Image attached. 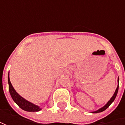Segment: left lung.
<instances>
[{
	"label": "left lung",
	"mask_w": 125,
	"mask_h": 125,
	"mask_svg": "<svg viewBox=\"0 0 125 125\" xmlns=\"http://www.w3.org/2000/svg\"><path fill=\"white\" fill-rule=\"evenodd\" d=\"M118 82H119V79H118ZM118 88H119V86L118 85V87H117V88H116V90H115V93H114V94H113V97L111 98V99L108 101V102H107V104L104 106H103L102 108H99V110H97V111H94V112H93V113H100V112H102V111H105L106 108H108V106L112 104V102H113V101L115 100V97H116V96H117V94H118Z\"/></svg>",
	"instance_id": "8db88e82"
}]
</instances>
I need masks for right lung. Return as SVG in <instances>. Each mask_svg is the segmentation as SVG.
Listing matches in <instances>:
<instances>
[{
	"label": "right lung",
	"instance_id": "obj_1",
	"mask_svg": "<svg viewBox=\"0 0 125 125\" xmlns=\"http://www.w3.org/2000/svg\"><path fill=\"white\" fill-rule=\"evenodd\" d=\"M8 84H9V91H10V93L12 99L21 109L26 111H29V112H36L41 110V108H40L38 106L35 105L31 102L27 101L26 99H23L17 93L10 82L9 74H8Z\"/></svg>",
	"mask_w": 125,
	"mask_h": 125
}]
</instances>
